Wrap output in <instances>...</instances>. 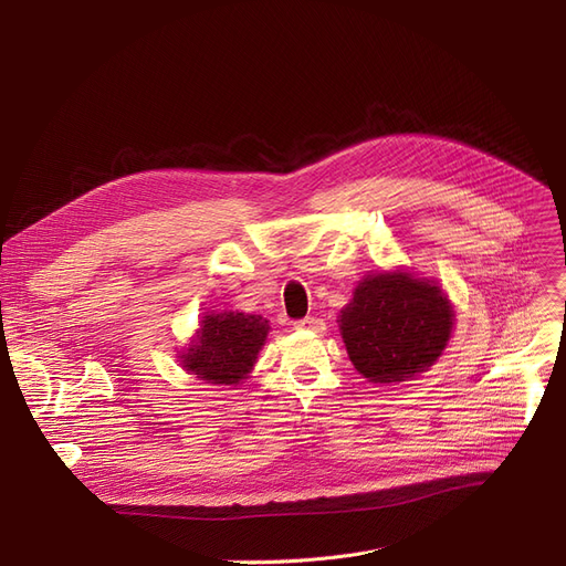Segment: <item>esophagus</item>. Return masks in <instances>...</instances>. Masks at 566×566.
<instances>
[{
    "mask_svg": "<svg viewBox=\"0 0 566 566\" xmlns=\"http://www.w3.org/2000/svg\"><path fill=\"white\" fill-rule=\"evenodd\" d=\"M293 328H295V331H312V333L323 335V333H325V323H323L321 318H316V316H307V318L295 321Z\"/></svg>",
    "mask_w": 566,
    "mask_h": 566,
    "instance_id": "obj_1",
    "label": "esophagus"
}]
</instances>
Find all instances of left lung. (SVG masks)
Masks as SVG:
<instances>
[{
    "label": "left lung",
    "mask_w": 566,
    "mask_h": 566,
    "mask_svg": "<svg viewBox=\"0 0 566 566\" xmlns=\"http://www.w3.org/2000/svg\"><path fill=\"white\" fill-rule=\"evenodd\" d=\"M337 323L358 374L392 385L438 363L454 331V305L436 280L395 268L365 275Z\"/></svg>",
    "instance_id": "8db88e82"
}]
</instances>
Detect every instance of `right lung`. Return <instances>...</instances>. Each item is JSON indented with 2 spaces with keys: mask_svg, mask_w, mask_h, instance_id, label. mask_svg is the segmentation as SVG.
I'll return each instance as SVG.
<instances>
[{
  "mask_svg": "<svg viewBox=\"0 0 566 566\" xmlns=\"http://www.w3.org/2000/svg\"><path fill=\"white\" fill-rule=\"evenodd\" d=\"M268 331L271 325L261 314L206 312L178 363L197 380L235 388L252 374Z\"/></svg>",
  "mask_w": 566,
  "mask_h": 566,
  "instance_id": "right-lung-1",
  "label": "right lung"
}]
</instances>
